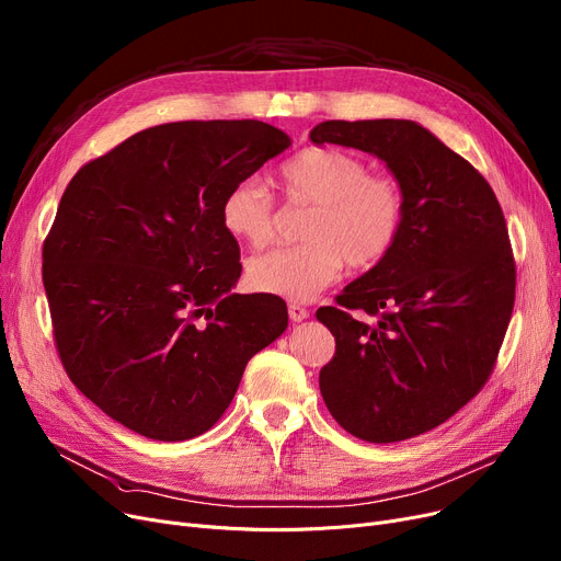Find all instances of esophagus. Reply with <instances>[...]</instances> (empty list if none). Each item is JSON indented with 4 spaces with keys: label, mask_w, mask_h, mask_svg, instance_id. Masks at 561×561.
<instances>
[{
    "label": "esophagus",
    "mask_w": 561,
    "mask_h": 561,
    "mask_svg": "<svg viewBox=\"0 0 561 561\" xmlns=\"http://www.w3.org/2000/svg\"><path fill=\"white\" fill-rule=\"evenodd\" d=\"M288 318H290L293 322H300V320L309 318V311H307L302 305H298V302H290V305H288Z\"/></svg>",
    "instance_id": "esophagus-1"
}]
</instances>
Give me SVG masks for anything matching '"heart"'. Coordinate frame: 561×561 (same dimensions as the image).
Returning <instances> with one entry per match:
<instances>
[{
    "label": "heart",
    "mask_w": 561,
    "mask_h": 561,
    "mask_svg": "<svg viewBox=\"0 0 561 561\" xmlns=\"http://www.w3.org/2000/svg\"><path fill=\"white\" fill-rule=\"evenodd\" d=\"M277 180L288 204L311 206L307 243L254 256L248 282L261 293L307 302L345 271H370L396 248L404 225V193L389 174L370 172L336 147H307L282 163ZM225 229L250 248H265L277 231V204L254 180L229 186L220 204Z\"/></svg>",
    "instance_id": "heart-1"
}]
</instances>
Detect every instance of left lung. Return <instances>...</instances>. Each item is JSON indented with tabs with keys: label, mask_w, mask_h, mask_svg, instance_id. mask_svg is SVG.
Instances as JSON below:
<instances>
[{
	"label": "left lung",
	"mask_w": 561,
	"mask_h": 561,
	"mask_svg": "<svg viewBox=\"0 0 561 561\" xmlns=\"http://www.w3.org/2000/svg\"><path fill=\"white\" fill-rule=\"evenodd\" d=\"M316 145L385 161L404 193L391 254L320 307L336 352L320 368L334 421L368 444L425 434L473 400L505 341L516 263L484 176L411 121H328Z\"/></svg>",
	"instance_id": "left-lung-1"
}]
</instances>
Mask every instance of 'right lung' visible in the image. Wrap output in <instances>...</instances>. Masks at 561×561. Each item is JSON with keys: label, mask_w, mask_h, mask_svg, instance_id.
<instances>
[{"label": "right lung", "mask_w": 561, "mask_h": 561, "mask_svg": "<svg viewBox=\"0 0 561 561\" xmlns=\"http://www.w3.org/2000/svg\"><path fill=\"white\" fill-rule=\"evenodd\" d=\"M290 138L259 121L138 131L68 184L43 243L56 352L106 416L154 440L211 430L248 362L288 325L277 296H239L229 186Z\"/></svg>", "instance_id": "right-lung-1"}]
</instances>
